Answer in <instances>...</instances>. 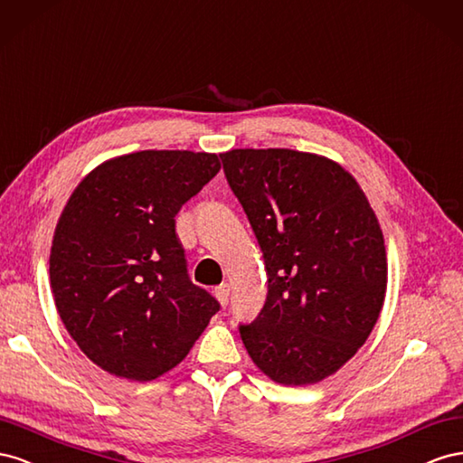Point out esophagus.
Masks as SVG:
<instances>
[{
    "label": "esophagus",
    "mask_w": 463,
    "mask_h": 463,
    "mask_svg": "<svg viewBox=\"0 0 463 463\" xmlns=\"http://www.w3.org/2000/svg\"><path fill=\"white\" fill-rule=\"evenodd\" d=\"M215 297L221 302V307H227L229 305V297H231V287L227 283L215 287Z\"/></svg>",
    "instance_id": "34e87169"
}]
</instances>
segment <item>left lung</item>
<instances>
[{
  "label": "left lung",
  "instance_id": "left-lung-1",
  "mask_svg": "<svg viewBox=\"0 0 463 463\" xmlns=\"http://www.w3.org/2000/svg\"><path fill=\"white\" fill-rule=\"evenodd\" d=\"M263 252L268 298L241 326L261 373L316 384L363 347L384 305V236L366 195L337 163L290 149L221 155Z\"/></svg>",
  "mask_w": 463,
  "mask_h": 463
}]
</instances>
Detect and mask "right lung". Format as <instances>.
<instances>
[{"label": "right lung", "instance_id": "right-lung-1", "mask_svg": "<svg viewBox=\"0 0 463 463\" xmlns=\"http://www.w3.org/2000/svg\"><path fill=\"white\" fill-rule=\"evenodd\" d=\"M219 168L211 153L139 151L102 163L71 194L50 285L63 326L102 371L158 378L219 312L190 279L175 219Z\"/></svg>", "mask_w": 463, "mask_h": 463}]
</instances>
